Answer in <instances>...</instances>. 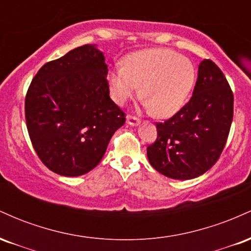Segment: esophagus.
Returning <instances> with one entry per match:
<instances>
[{
  "instance_id": "34e87169",
  "label": "esophagus",
  "mask_w": 251,
  "mask_h": 251,
  "mask_svg": "<svg viewBox=\"0 0 251 251\" xmlns=\"http://www.w3.org/2000/svg\"><path fill=\"white\" fill-rule=\"evenodd\" d=\"M126 123H127L128 125H131V126H137V125H139V124H140V120L134 116H128L127 119H126Z\"/></svg>"
}]
</instances>
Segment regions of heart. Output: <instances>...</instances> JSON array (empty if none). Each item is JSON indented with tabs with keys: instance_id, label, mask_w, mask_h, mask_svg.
<instances>
[{
	"instance_id": "1",
	"label": "heart",
	"mask_w": 251,
	"mask_h": 251,
	"mask_svg": "<svg viewBox=\"0 0 251 251\" xmlns=\"http://www.w3.org/2000/svg\"><path fill=\"white\" fill-rule=\"evenodd\" d=\"M196 71L188 57L165 48L131 54L125 66H117L108 74L109 89L119 105L133 97L142 86L145 106L157 117L176 113L191 92Z\"/></svg>"
}]
</instances>
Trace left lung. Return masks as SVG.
I'll return each instance as SVG.
<instances>
[{
  "label": "left lung",
  "instance_id": "1",
  "mask_svg": "<svg viewBox=\"0 0 251 251\" xmlns=\"http://www.w3.org/2000/svg\"><path fill=\"white\" fill-rule=\"evenodd\" d=\"M234 117V94L215 62L205 59L189 102L164 123L148 146L149 162L174 179H192L215 165L226 144Z\"/></svg>",
  "mask_w": 251,
  "mask_h": 251
}]
</instances>
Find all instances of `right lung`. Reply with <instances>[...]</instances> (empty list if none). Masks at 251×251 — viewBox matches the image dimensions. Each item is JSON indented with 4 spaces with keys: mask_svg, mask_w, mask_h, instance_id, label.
Wrapping results in <instances>:
<instances>
[{
    "mask_svg": "<svg viewBox=\"0 0 251 251\" xmlns=\"http://www.w3.org/2000/svg\"><path fill=\"white\" fill-rule=\"evenodd\" d=\"M105 56L85 45L42 66L25 94V114L37 157L75 177L93 170L126 114L109 98Z\"/></svg>",
    "mask_w": 251,
    "mask_h": 251,
    "instance_id": "1",
    "label": "right lung"
}]
</instances>
